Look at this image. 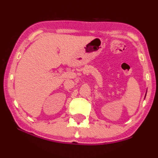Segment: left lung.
I'll list each match as a JSON object with an SVG mask.
<instances>
[{
    "instance_id": "1",
    "label": "left lung",
    "mask_w": 158,
    "mask_h": 158,
    "mask_svg": "<svg viewBox=\"0 0 158 158\" xmlns=\"http://www.w3.org/2000/svg\"><path fill=\"white\" fill-rule=\"evenodd\" d=\"M145 97H146V95H145Z\"/></svg>"
}]
</instances>
